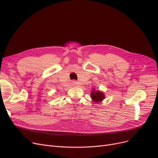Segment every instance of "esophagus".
<instances>
[{
	"mask_svg": "<svg viewBox=\"0 0 158 158\" xmlns=\"http://www.w3.org/2000/svg\"><path fill=\"white\" fill-rule=\"evenodd\" d=\"M73 84L74 85H76V84H77V82H76V81H73Z\"/></svg>",
	"mask_w": 158,
	"mask_h": 158,
	"instance_id": "esophagus-1",
	"label": "esophagus"
}]
</instances>
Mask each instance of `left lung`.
<instances>
[{
  "mask_svg": "<svg viewBox=\"0 0 158 158\" xmlns=\"http://www.w3.org/2000/svg\"><path fill=\"white\" fill-rule=\"evenodd\" d=\"M91 98L92 99L93 102L95 103L101 102L103 99H105V95L103 92H99V91H95L94 89L92 92H91Z\"/></svg>",
  "mask_w": 158,
  "mask_h": 158,
  "instance_id": "1",
  "label": "left lung"
}]
</instances>
